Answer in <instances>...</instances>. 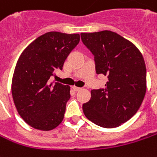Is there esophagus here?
Here are the masks:
<instances>
[{
    "label": "esophagus",
    "instance_id": "1",
    "mask_svg": "<svg viewBox=\"0 0 157 157\" xmlns=\"http://www.w3.org/2000/svg\"><path fill=\"white\" fill-rule=\"evenodd\" d=\"M72 88H73V90H74V91H75V92H76V91H80V90L82 89L81 87H76V86H73V87H72Z\"/></svg>",
    "mask_w": 157,
    "mask_h": 157
}]
</instances>
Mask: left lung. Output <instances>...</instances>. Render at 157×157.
<instances>
[{
	"mask_svg": "<svg viewBox=\"0 0 157 157\" xmlns=\"http://www.w3.org/2000/svg\"><path fill=\"white\" fill-rule=\"evenodd\" d=\"M81 37L94 56L97 74L108 77L104 89L91 90L83 113L101 127H119L136 114L145 96L143 55L134 44L111 31L82 33Z\"/></svg>",
	"mask_w": 157,
	"mask_h": 157,
	"instance_id": "left-lung-1",
	"label": "left lung"
}]
</instances>
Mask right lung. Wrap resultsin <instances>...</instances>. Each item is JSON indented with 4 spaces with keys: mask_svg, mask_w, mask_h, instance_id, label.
<instances>
[{
    "mask_svg": "<svg viewBox=\"0 0 157 157\" xmlns=\"http://www.w3.org/2000/svg\"><path fill=\"white\" fill-rule=\"evenodd\" d=\"M79 41L78 33L49 32L31 43L17 61L12 95L18 113L34 129L48 132L62 123L70 87L49 79L63 69Z\"/></svg>",
    "mask_w": 157,
    "mask_h": 157,
    "instance_id": "obj_1",
    "label": "right lung"
}]
</instances>
